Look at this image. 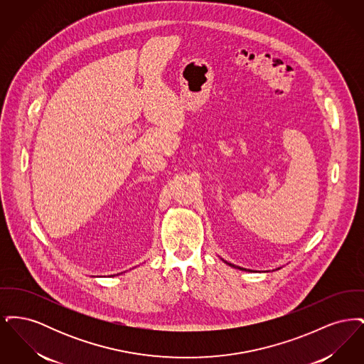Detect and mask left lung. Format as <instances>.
I'll list each match as a JSON object with an SVG mask.
<instances>
[{
  "instance_id": "8db88e82",
  "label": "left lung",
  "mask_w": 364,
  "mask_h": 364,
  "mask_svg": "<svg viewBox=\"0 0 364 364\" xmlns=\"http://www.w3.org/2000/svg\"><path fill=\"white\" fill-rule=\"evenodd\" d=\"M228 264H230V266H233V267H237V266H235V264H232V263H228ZM240 270H245V269H242V267H239Z\"/></svg>"
}]
</instances>
